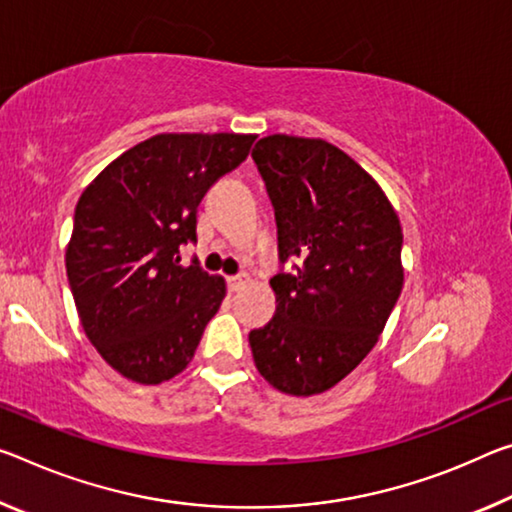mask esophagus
I'll list each match as a JSON object with an SVG mask.
<instances>
[{
  "instance_id": "obj_1",
  "label": "esophagus",
  "mask_w": 512,
  "mask_h": 512,
  "mask_svg": "<svg viewBox=\"0 0 512 512\" xmlns=\"http://www.w3.org/2000/svg\"><path fill=\"white\" fill-rule=\"evenodd\" d=\"M246 282H248V275H230V278H227V289L239 291L246 287Z\"/></svg>"
}]
</instances>
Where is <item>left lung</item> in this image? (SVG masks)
<instances>
[{
    "label": "left lung",
    "instance_id": "left-lung-1",
    "mask_svg": "<svg viewBox=\"0 0 512 512\" xmlns=\"http://www.w3.org/2000/svg\"><path fill=\"white\" fill-rule=\"evenodd\" d=\"M253 159L278 225L275 316L250 330L262 376L285 394H321L376 346L403 289L399 216L373 177L335 145L273 134ZM289 258H300L291 274Z\"/></svg>",
    "mask_w": 512,
    "mask_h": 512
}]
</instances>
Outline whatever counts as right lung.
Segmentation results:
<instances>
[{
  "mask_svg": "<svg viewBox=\"0 0 512 512\" xmlns=\"http://www.w3.org/2000/svg\"><path fill=\"white\" fill-rule=\"evenodd\" d=\"M253 134H159L86 186L66 269L81 326L107 364L141 385L177 376L225 298V280L180 264L198 205L248 157Z\"/></svg>",
  "mask_w": 512,
  "mask_h": 512,
  "instance_id": "obj_1",
  "label": "right lung"
}]
</instances>
